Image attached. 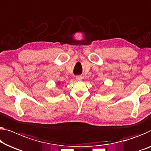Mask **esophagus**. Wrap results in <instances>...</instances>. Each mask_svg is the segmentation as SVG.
I'll return each instance as SVG.
<instances>
[{"mask_svg":"<svg viewBox=\"0 0 151 151\" xmlns=\"http://www.w3.org/2000/svg\"><path fill=\"white\" fill-rule=\"evenodd\" d=\"M76 79L77 81H82L83 77L81 76H76Z\"/></svg>","mask_w":151,"mask_h":151,"instance_id":"34e87169","label":"esophagus"}]
</instances>
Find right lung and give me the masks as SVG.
<instances>
[{"label": "right lung", "mask_w": 151, "mask_h": 151, "mask_svg": "<svg viewBox=\"0 0 151 151\" xmlns=\"http://www.w3.org/2000/svg\"><path fill=\"white\" fill-rule=\"evenodd\" d=\"M57 84H58V85H60V84H61V83H60V81H58V82L57 83Z\"/></svg>", "instance_id": "add662e5"}]
</instances>
